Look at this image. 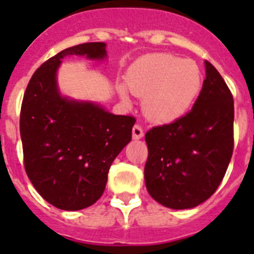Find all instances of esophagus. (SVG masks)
Listing matches in <instances>:
<instances>
[{"instance_id":"1","label":"esophagus","mask_w":254,"mask_h":254,"mask_svg":"<svg viewBox=\"0 0 254 254\" xmlns=\"http://www.w3.org/2000/svg\"><path fill=\"white\" fill-rule=\"evenodd\" d=\"M143 137V129L141 125H134L133 127V138L134 139H139V138H142Z\"/></svg>"}]
</instances>
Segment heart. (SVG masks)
<instances>
[{
  "label": "heart",
  "mask_w": 254,
  "mask_h": 254,
  "mask_svg": "<svg viewBox=\"0 0 254 254\" xmlns=\"http://www.w3.org/2000/svg\"><path fill=\"white\" fill-rule=\"evenodd\" d=\"M203 75L190 59L170 54H151L131 65L127 85L131 93L143 99V111L155 123H171L187 113L200 93ZM127 100L125 88H120Z\"/></svg>",
  "instance_id": "1"
}]
</instances>
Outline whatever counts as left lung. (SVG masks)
<instances>
[{
	"instance_id": "left-lung-1",
	"label": "left lung",
	"mask_w": 254,
	"mask_h": 254,
	"mask_svg": "<svg viewBox=\"0 0 254 254\" xmlns=\"http://www.w3.org/2000/svg\"><path fill=\"white\" fill-rule=\"evenodd\" d=\"M233 96L205 61V79L192 109L145 134L147 192L173 209L193 208L223 181L233 153Z\"/></svg>"
}]
</instances>
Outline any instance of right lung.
<instances>
[{
  "mask_svg": "<svg viewBox=\"0 0 254 254\" xmlns=\"http://www.w3.org/2000/svg\"><path fill=\"white\" fill-rule=\"evenodd\" d=\"M105 43L91 42L65 49L34 72L21 107L23 162L39 195L64 211H79L99 200L112 162L130 142L135 123L97 104L62 97L57 71L62 59L107 57Z\"/></svg>",
  "mask_w": 254,
  "mask_h": 254,
  "instance_id": "add662e5",
  "label": "right lung"
}]
</instances>
